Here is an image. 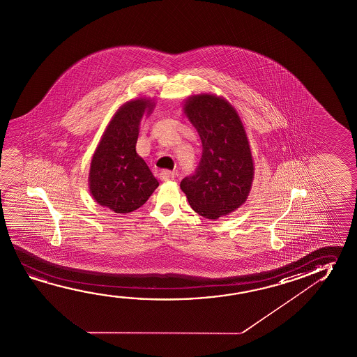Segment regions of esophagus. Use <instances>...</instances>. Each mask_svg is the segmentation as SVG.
I'll return each instance as SVG.
<instances>
[{
    "label": "esophagus",
    "mask_w": 357,
    "mask_h": 357,
    "mask_svg": "<svg viewBox=\"0 0 357 357\" xmlns=\"http://www.w3.org/2000/svg\"><path fill=\"white\" fill-rule=\"evenodd\" d=\"M174 172H172V170H162L160 172V179L163 181H170L174 179Z\"/></svg>",
    "instance_id": "esophagus-1"
}]
</instances>
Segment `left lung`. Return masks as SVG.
I'll list each match as a JSON object with an SVG mask.
<instances>
[{
    "mask_svg": "<svg viewBox=\"0 0 357 357\" xmlns=\"http://www.w3.org/2000/svg\"><path fill=\"white\" fill-rule=\"evenodd\" d=\"M183 111L198 132L203 153L195 174L184 178L181 189L195 213L215 220L249 197L254 179L249 139L238 112L222 96H189Z\"/></svg>",
    "mask_w": 357,
    "mask_h": 357,
    "instance_id": "8db88e82",
    "label": "left lung"
}]
</instances>
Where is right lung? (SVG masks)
<instances>
[{"mask_svg": "<svg viewBox=\"0 0 357 357\" xmlns=\"http://www.w3.org/2000/svg\"><path fill=\"white\" fill-rule=\"evenodd\" d=\"M155 107L151 98L123 103L105 127L91 160L88 187L94 200L117 214L141 208L159 185L135 151L142 118Z\"/></svg>", "mask_w": 357, "mask_h": 357, "instance_id": "right-lung-1", "label": "right lung"}]
</instances>
